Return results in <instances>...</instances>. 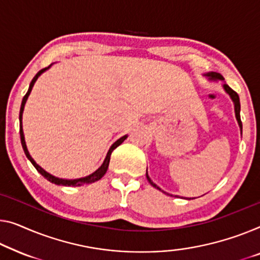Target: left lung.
<instances>
[{
	"mask_svg": "<svg viewBox=\"0 0 260 260\" xmlns=\"http://www.w3.org/2000/svg\"><path fill=\"white\" fill-rule=\"evenodd\" d=\"M207 76L210 77L211 79H220V80H224L223 77L220 76L219 73H216V72H210V73H208ZM224 90H225L228 93H229L230 96H231V99L234 100L236 118H237V121H238V123H239V127H241V129H242V128H243V125H242V120H241V103H239V96H238V94H237V92H235V91L232 90V88L229 86V85H226V84H224ZM146 176H147V180L149 181V183L152 184L154 188H156V189H158V190H161V189L158 188L156 184L153 183V181L149 179V176H148V174H147V172H146Z\"/></svg>",
	"mask_w": 260,
	"mask_h": 260,
	"instance_id": "obj_1",
	"label": "left lung"
}]
</instances>
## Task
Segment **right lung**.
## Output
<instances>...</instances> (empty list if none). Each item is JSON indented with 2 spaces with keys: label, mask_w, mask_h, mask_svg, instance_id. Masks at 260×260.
<instances>
[{
  "label": "right lung",
  "mask_w": 260,
  "mask_h": 260,
  "mask_svg": "<svg viewBox=\"0 0 260 260\" xmlns=\"http://www.w3.org/2000/svg\"><path fill=\"white\" fill-rule=\"evenodd\" d=\"M46 69H49V68H44V69H42L41 71H38V72H37V75L34 77V79H32V80H31V83H30V86H29V90H28V92H26V94H25L24 96H23L22 105H21V110H19V135H21V142H22L23 150H24V153H25V155H26V157H28L29 160H30L31 164L34 165V167L37 169V172L40 173V174H42V175H43L46 180L51 182V183H55V184H58V185H67V187H70V185H72V187H79V185H83V184L93 183V182H95V181L100 180L104 175H105V173L107 172L108 165H110V158H111V154H112V152H113V150H114L115 148H117L118 146L121 145V143L126 140V138H127V137L125 135V137L120 138L119 140L115 141V142L113 143V145H112V147L110 148V150H108V153H107V155H106V158H105V161H104V164L102 165V167H100L98 170H95V172L93 173V174H91V175H88V176H86V177H83V179H78V180H63V179H58V177H55V176L50 175L49 173H46L43 168H41L40 166H38V165L36 164V162L34 161V158L30 156V154H29V152H28V149H26L25 141H24V135H23V129H22V113H23V110H24V105H25L26 99H28V96H29V94H30V92H31V90H32V86H34L35 81L37 80L38 77H40V76L42 75V73H43V72L45 71Z\"/></svg>",
  "instance_id": "add662e5"
}]
</instances>
